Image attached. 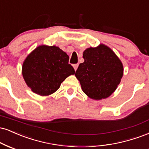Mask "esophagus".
I'll return each instance as SVG.
<instances>
[{
  "instance_id": "obj_1",
  "label": "esophagus",
  "mask_w": 149,
  "mask_h": 149,
  "mask_svg": "<svg viewBox=\"0 0 149 149\" xmlns=\"http://www.w3.org/2000/svg\"><path fill=\"white\" fill-rule=\"evenodd\" d=\"M73 68H74L75 71H76V70H77V69H78V64H73Z\"/></svg>"
}]
</instances>
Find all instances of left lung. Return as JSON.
Masks as SVG:
<instances>
[{
    "label": "left lung",
    "mask_w": 149,
    "mask_h": 149,
    "mask_svg": "<svg viewBox=\"0 0 149 149\" xmlns=\"http://www.w3.org/2000/svg\"><path fill=\"white\" fill-rule=\"evenodd\" d=\"M82 57L85 61L79 64L75 73L82 92L94 100L109 97L123 77L121 61L110 47L103 44L87 48Z\"/></svg>",
    "instance_id": "obj_1"
}]
</instances>
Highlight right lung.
<instances>
[{"label":"right lung","instance_id":"obj_1","mask_svg":"<svg viewBox=\"0 0 149 149\" xmlns=\"http://www.w3.org/2000/svg\"><path fill=\"white\" fill-rule=\"evenodd\" d=\"M69 59L58 46H37L23 63L22 75L26 85L40 96L53 94L67 77L75 73Z\"/></svg>","mask_w":149,"mask_h":149}]
</instances>
